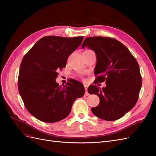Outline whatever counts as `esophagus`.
<instances>
[{
  "mask_svg": "<svg viewBox=\"0 0 156 156\" xmlns=\"http://www.w3.org/2000/svg\"><path fill=\"white\" fill-rule=\"evenodd\" d=\"M84 89H85V96H88V86L87 85V84H84Z\"/></svg>",
  "mask_w": 156,
  "mask_h": 156,
  "instance_id": "esophagus-1",
  "label": "esophagus"
}]
</instances>
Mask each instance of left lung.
<instances>
[{"instance_id":"left-lung-1","label":"left lung","mask_w":156,"mask_h":156,"mask_svg":"<svg viewBox=\"0 0 156 156\" xmlns=\"http://www.w3.org/2000/svg\"><path fill=\"white\" fill-rule=\"evenodd\" d=\"M84 47L96 53V82L106 84L102 88L89 86L88 93L100 98V103L91 108L92 112L104 120L119 119L138 100L142 77L137 61L124 44L111 37H88L83 43L82 48Z\"/></svg>"}]
</instances>
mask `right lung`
Listing matches in <instances>:
<instances>
[{
    "mask_svg": "<svg viewBox=\"0 0 156 156\" xmlns=\"http://www.w3.org/2000/svg\"><path fill=\"white\" fill-rule=\"evenodd\" d=\"M83 36H45L24 56L20 65L18 89L25 106L40 121L53 123L66 118L73 102L84 94L83 84L69 79L56 82L58 71L66 67L69 55L82 43Z\"/></svg>",
    "mask_w": 156,
    "mask_h": 156,
    "instance_id": "obj_1",
    "label": "right lung"
}]
</instances>
